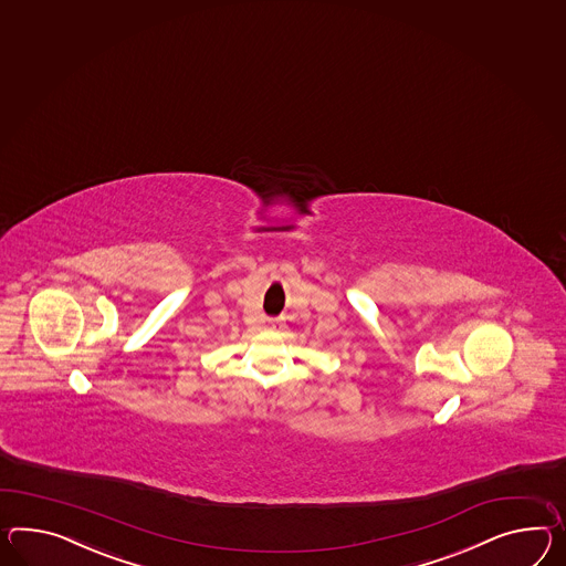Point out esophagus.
<instances>
[{"label":"esophagus","instance_id":"34e87169","mask_svg":"<svg viewBox=\"0 0 566 566\" xmlns=\"http://www.w3.org/2000/svg\"><path fill=\"white\" fill-rule=\"evenodd\" d=\"M270 327H272V329H280V327H282V325H280V323H277V321H270Z\"/></svg>","mask_w":566,"mask_h":566}]
</instances>
